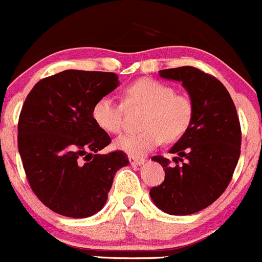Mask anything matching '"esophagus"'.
<instances>
[{"instance_id": "obj_1", "label": "esophagus", "mask_w": 262, "mask_h": 262, "mask_svg": "<svg viewBox=\"0 0 262 262\" xmlns=\"http://www.w3.org/2000/svg\"><path fill=\"white\" fill-rule=\"evenodd\" d=\"M129 163L133 164V166H141V164L145 162L144 158H139V157H134V156H129Z\"/></svg>"}]
</instances>
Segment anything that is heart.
Masks as SVG:
<instances>
[{
  "label": "heart",
  "instance_id": "heart-1",
  "mask_svg": "<svg viewBox=\"0 0 262 262\" xmlns=\"http://www.w3.org/2000/svg\"><path fill=\"white\" fill-rule=\"evenodd\" d=\"M124 103L145 109L143 131L124 134L116 140V146L131 156L149 153L162 141L173 143L190 128L194 116L193 100L185 94H176L175 89L164 82L140 78L124 90ZM124 105L109 96H103L92 108V117L100 128L109 134L121 133Z\"/></svg>",
  "mask_w": 262,
  "mask_h": 262
}]
</instances>
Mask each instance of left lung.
I'll use <instances>...</instances> for the list:
<instances>
[{
  "instance_id": "8db88e82",
  "label": "left lung",
  "mask_w": 262,
  "mask_h": 262,
  "mask_svg": "<svg viewBox=\"0 0 262 262\" xmlns=\"http://www.w3.org/2000/svg\"><path fill=\"white\" fill-rule=\"evenodd\" d=\"M159 76L183 83L193 100L194 116L188 133L170 149L178 154L175 166L162 156L151 158L163 167L164 181L149 194L168 215H191L228 188L241 156V123L230 94L211 74L180 67L159 71Z\"/></svg>"
}]
</instances>
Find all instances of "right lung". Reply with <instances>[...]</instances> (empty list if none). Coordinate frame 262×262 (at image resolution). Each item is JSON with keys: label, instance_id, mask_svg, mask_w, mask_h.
Here are the masks:
<instances>
[{"label": "right lung", "instance_id": "obj_1", "mask_svg": "<svg viewBox=\"0 0 262 262\" xmlns=\"http://www.w3.org/2000/svg\"><path fill=\"white\" fill-rule=\"evenodd\" d=\"M119 84L112 72L69 71L34 84L17 123V149L32 190L54 212L82 219L104 207L124 151L99 154L111 138L92 108Z\"/></svg>", "mask_w": 262, "mask_h": 262}]
</instances>
